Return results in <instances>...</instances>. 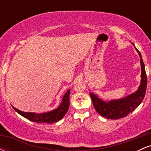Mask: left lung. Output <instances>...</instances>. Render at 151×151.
I'll list each match as a JSON object with an SVG mask.
<instances>
[{"label":"left lung","instance_id":"obj_1","mask_svg":"<svg viewBox=\"0 0 151 151\" xmlns=\"http://www.w3.org/2000/svg\"><path fill=\"white\" fill-rule=\"evenodd\" d=\"M133 45H134V44ZM136 50L140 56L141 65V84L136 92L121 99L111 100L109 101H103L96 95L90 93L93 106L101 116L109 119H119L124 118L134 111L143 101L146 91L147 76L141 53L136 48Z\"/></svg>","mask_w":151,"mask_h":151}]
</instances>
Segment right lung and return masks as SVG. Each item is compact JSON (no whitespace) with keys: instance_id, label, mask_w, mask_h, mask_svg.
I'll use <instances>...</instances> for the list:
<instances>
[{"instance_id":"right-lung-1","label":"right lung","mask_w":151,"mask_h":151,"mask_svg":"<svg viewBox=\"0 0 151 151\" xmlns=\"http://www.w3.org/2000/svg\"><path fill=\"white\" fill-rule=\"evenodd\" d=\"M70 89H69L64 96L61 104L59 106L58 108L50 112L35 114L31 113V112H23L22 111L15 109L13 106V108L19 114H20L23 117L26 118L31 121L40 123V124H44V123L53 124V123L58 122V121L61 120L67 114L69 106H70Z\"/></svg>"}]
</instances>
